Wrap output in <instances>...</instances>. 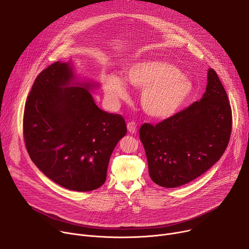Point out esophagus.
<instances>
[{"mask_svg":"<svg viewBox=\"0 0 249 249\" xmlns=\"http://www.w3.org/2000/svg\"><path fill=\"white\" fill-rule=\"evenodd\" d=\"M127 129H128V131L130 132V133H136V131H137V124L134 122V121H131V122H129L128 124H127Z\"/></svg>","mask_w":249,"mask_h":249,"instance_id":"1","label":"esophagus"}]
</instances>
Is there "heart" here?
Instances as JSON below:
<instances>
[{
    "instance_id": "b5f03b06",
    "label": "heart",
    "mask_w": 249,
    "mask_h": 249,
    "mask_svg": "<svg viewBox=\"0 0 249 249\" xmlns=\"http://www.w3.org/2000/svg\"><path fill=\"white\" fill-rule=\"evenodd\" d=\"M125 77L132 86L145 88L141 95L142 107L156 118L173 115L193 91L192 82L181 75L178 68L166 62H137L125 70ZM102 85L106 97L113 103L128 97L125 83L115 75H105Z\"/></svg>"
}]
</instances>
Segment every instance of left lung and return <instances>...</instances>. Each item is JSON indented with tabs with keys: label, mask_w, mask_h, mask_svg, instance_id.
<instances>
[{
	"label": "left lung",
	"mask_w": 249,
	"mask_h": 249,
	"mask_svg": "<svg viewBox=\"0 0 249 249\" xmlns=\"http://www.w3.org/2000/svg\"><path fill=\"white\" fill-rule=\"evenodd\" d=\"M232 116L228 94L215 70L208 71L200 101L157 125L139 130L151 179L165 188L186 184L206 172L225 153Z\"/></svg>",
	"instance_id": "left-lung-1"
}]
</instances>
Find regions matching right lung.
Segmentation results:
<instances>
[{
    "label": "right lung",
    "instance_id": "add662e5",
    "mask_svg": "<svg viewBox=\"0 0 249 249\" xmlns=\"http://www.w3.org/2000/svg\"><path fill=\"white\" fill-rule=\"evenodd\" d=\"M68 63L55 62L35 79L23 113L27 153L47 177L73 191L99 188L110 156L127 133L124 118L98 108L91 85L69 86Z\"/></svg>",
    "mask_w": 249,
    "mask_h": 249
}]
</instances>
